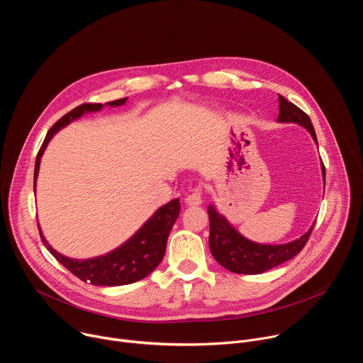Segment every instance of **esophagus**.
Here are the masks:
<instances>
[{"label": "esophagus", "mask_w": 363, "mask_h": 363, "mask_svg": "<svg viewBox=\"0 0 363 363\" xmlns=\"http://www.w3.org/2000/svg\"><path fill=\"white\" fill-rule=\"evenodd\" d=\"M185 203L188 206H198L202 203V194L201 189H195L194 192H191L189 195H186L185 198Z\"/></svg>", "instance_id": "34e87169"}]
</instances>
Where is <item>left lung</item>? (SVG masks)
<instances>
[{"instance_id":"obj_1","label":"left lung","mask_w":363,"mask_h":363,"mask_svg":"<svg viewBox=\"0 0 363 363\" xmlns=\"http://www.w3.org/2000/svg\"><path fill=\"white\" fill-rule=\"evenodd\" d=\"M279 123H296L303 126L318 145L315 128L310 118L300 111L291 101L279 94ZM319 147V146H318ZM322 177L325 182V165L320 160ZM210 216V250L218 264L237 274H262L273 267L286 263L297 255L312 233L315 223L298 238L284 244H263L255 242L240 234L234 225L217 210V206L208 205Z\"/></svg>"}]
</instances>
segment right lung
<instances>
[{"instance_id":"add662e5","label":"right lung","mask_w":363,"mask_h":363,"mask_svg":"<svg viewBox=\"0 0 363 363\" xmlns=\"http://www.w3.org/2000/svg\"><path fill=\"white\" fill-rule=\"evenodd\" d=\"M126 100L128 97L108 101L105 105H101V103H84V105L77 106L76 109L65 115L60 121H57L53 126H51V129L45 135V139L38 150L37 160H35L34 194L37 186V177L40 171L41 157L45 147L48 146L50 140L53 139V136L59 130H62L72 122L80 119L86 113L99 112L105 106H111V108L123 106ZM179 211H181L179 198H175L155 211L142 224V227L132 237H129L123 244H121L119 247H116L115 250L106 254L96 255L91 258H83V260L82 258L67 257L59 252L57 250H55L43 235L40 224H38V230L45 248L70 273H73L80 280L90 283L93 286L115 287V286H125V284L139 281L146 276H149L160 266L167 250L168 235L177 218L179 217Z\"/></svg>"}]
</instances>
